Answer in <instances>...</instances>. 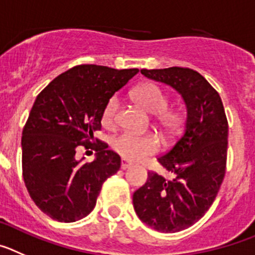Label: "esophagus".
<instances>
[{"instance_id": "esophagus-1", "label": "esophagus", "mask_w": 255, "mask_h": 255, "mask_svg": "<svg viewBox=\"0 0 255 255\" xmlns=\"http://www.w3.org/2000/svg\"><path fill=\"white\" fill-rule=\"evenodd\" d=\"M132 165H133L132 162L127 161V160H126V159H123L122 161H121V167H122L123 170H126V169H128V167H130V166H132Z\"/></svg>"}]
</instances>
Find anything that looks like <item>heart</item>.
Listing matches in <instances>:
<instances>
[{"mask_svg": "<svg viewBox=\"0 0 255 255\" xmlns=\"http://www.w3.org/2000/svg\"><path fill=\"white\" fill-rule=\"evenodd\" d=\"M133 100L144 112L157 114V123L167 134H174L183 125L182 114L176 111L166 109L169 99L164 91L152 82H144L139 85L132 93ZM119 100L117 96H112L104 105L102 112V123L105 127H112L116 122ZM160 142L153 134H136L123 132L112 139V147L123 159L142 160L148 155H152L159 150Z\"/></svg>", "mask_w": 255, "mask_h": 255, "instance_id": "obj_1", "label": "heart"}]
</instances>
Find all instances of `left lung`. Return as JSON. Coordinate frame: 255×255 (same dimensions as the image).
<instances>
[{
    "instance_id": "8db88e82",
    "label": "left lung",
    "mask_w": 255,
    "mask_h": 255,
    "mask_svg": "<svg viewBox=\"0 0 255 255\" xmlns=\"http://www.w3.org/2000/svg\"><path fill=\"white\" fill-rule=\"evenodd\" d=\"M142 75L175 89L187 105L182 136L159 164L164 178L148 171L147 182L133 193L139 220L161 233H178L205 216L226 173L229 125L219 93L201 73L187 67L141 70Z\"/></svg>"
}]
</instances>
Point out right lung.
Wrapping results in <instances>:
<instances>
[{
    "instance_id": "1",
    "label": "right lung",
    "mask_w": 255,
    "mask_h": 255,
    "mask_svg": "<svg viewBox=\"0 0 255 255\" xmlns=\"http://www.w3.org/2000/svg\"><path fill=\"white\" fill-rule=\"evenodd\" d=\"M137 72L79 65L36 96L22 129V178L34 203L50 219L75 222L88 216L103 183L119 170V155L94 132L102 129L108 100ZM79 147L95 149L97 159L76 160Z\"/></svg>"
}]
</instances>
